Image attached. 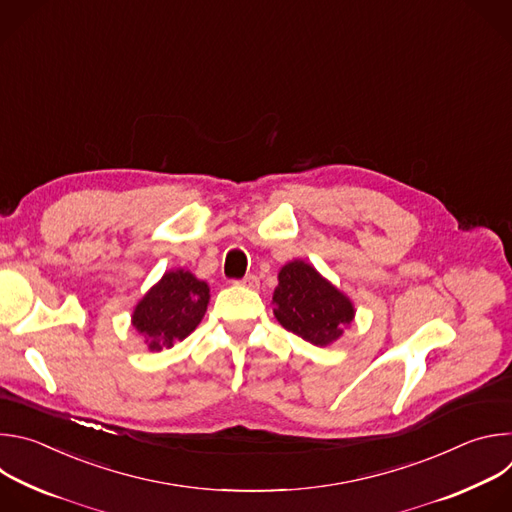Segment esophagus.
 <instances>
[{
  "label": "esophagus",
  "instance_id": "esophagus-1",
  "mask_svg": "<svg viewBox=\"0 0 512 512\" xmlns=\"http://www.w3.org/2000/svg\"><path fill=\"white\" fill-rule=\"evenodd\" d=\"M239 285H243V287H249V289H257L259 287V277L257 275H245L241 281H237Z\"/></svg>",
  "mask_w": 512,
  "mask_h": 512
}]
</instances>
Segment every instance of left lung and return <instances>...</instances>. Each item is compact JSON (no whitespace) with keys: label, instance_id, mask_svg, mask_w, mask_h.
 Wrapping results in <instances>:
<instances>
[{"label":"left lung","instance_id":"left-lung-1","mask_svg":"<svg viewBox=\"0 0 512 512\" xmlns=\"http://www.w3.org/2000/svg\"><path fill=\"white\" fill-rule=\"evenodd\" d=\"M273 291L277 322L316 346L338 340L354 318L352 302L310 263L289 261L279 269Z\"/></svg>","mask_w":512,"mask_h":512}]
</instances>
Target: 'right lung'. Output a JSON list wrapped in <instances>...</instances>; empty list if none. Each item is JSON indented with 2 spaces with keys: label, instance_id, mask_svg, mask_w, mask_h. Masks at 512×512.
<instances>
[{
  "label": "right lung",
  "instance_id": "obj_1",
  "mask_svg": "<svg viewBox=\"0 0 512 512\" xmlns=\"http://www.w3.org/2000/svg\"><path fill=\"white\" fill-rule=\"evenodd\" d=\"M210 300L206 281L190 271L174 269L145 294L131 316V324L143 336L145 346L158 352L184 340L204 318Z\"/></svg>",
  "mask_w": 512,
  "mask_h": 512
}]
</instances>
